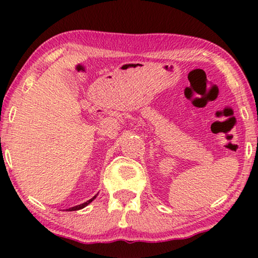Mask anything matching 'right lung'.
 <instances>
[{
	"instance_id": "add662e5",
	"label": "right lung",
	"mask_w": 258,
	"mask_h": 258,
	"mask_svg": "<svg viewBox=\"0 0 258 258\" xmlns=\"http://www.w3.org/2000/svg\"><path fill=\"white\" fill-rule=\"evenodd\" d=\"M96 196H97V195H95V196L93 197V199H90L89 201H87V202H84V203H82V204H79V206H76V207L69 208V209H67V210H69V211H75V210H80V209H83V208H84V207H87V206H88V204H89V203H91V202H93V201H94L95 199H96Z\"/></svg>"
}]
</instances>
